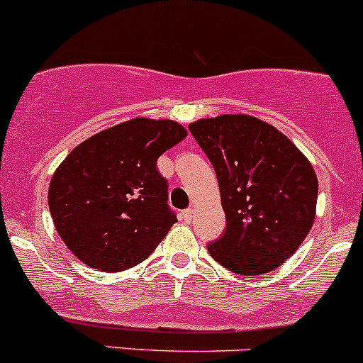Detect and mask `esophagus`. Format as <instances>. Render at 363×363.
<instances>
[{
  "label": "esophagus",
  "instance_id": "esophagus-1",
  "mask_svg": "<svg viewBox=\"0 0 363 363\" xmlns=\"http://www.w3.org/2000/svg\"><path fill=\"white\" fill-rule=\"evenodd\" d=\"M192 217H194V210H192V208H187V210H184V212H182V219H184L185 223H191Z\"/></svg>",
  "mask_w": 363,
  "mask_h": 363
}]
</instances>
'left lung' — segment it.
Returning <instances> with one entry per match:
<instances>
[{"mask_svg": "<svg viewBox=\"0 0 363 363\" xmlns=\"http://www.w3.org/2000/svg\"><path fill=\"white\" fill-rule=\"evenodd\" d=\"M189 130L216 169L226 230L208 244L242 276L274 271L315 220L317 176L308 158L272 124L244 113L199 119Z\"/></svg>", "mask_w": 363, "mask_h": 363, "instance_id": "obj_1", "label": "left lung"}]
</instances>
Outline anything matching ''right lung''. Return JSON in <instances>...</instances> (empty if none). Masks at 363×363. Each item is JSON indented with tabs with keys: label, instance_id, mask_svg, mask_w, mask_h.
Here are the masks:
<instances>
[{
	"label": "right lung",
	"instance_id": "obj_1",
	"mask_svg": "<svg viewBox=\"0 0 363 363\" xmlns=\"http://www.w3.org/2000/svg\"><path fill=\"white\" fill-rule=\"evenodd\" d=\"M187 137L171 119L135 117L76 146L58 165L48 205L58 235L76 258L103 272L146 260L176 216L157 160Z\"/></svg>",
	"mask_w": 363,
	"mask_h": 363
}]
</instances>
